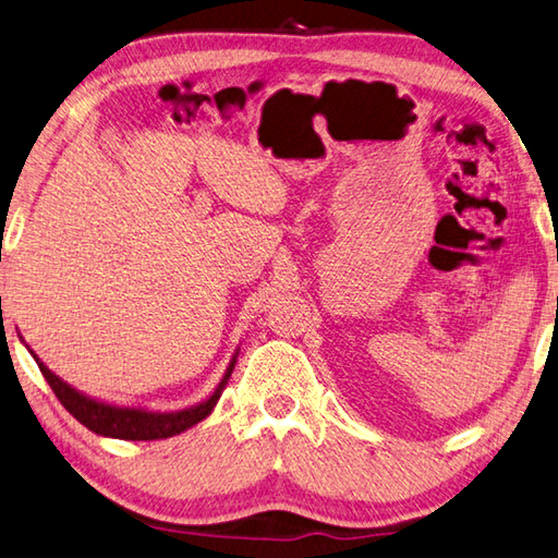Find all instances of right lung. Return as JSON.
<instances>
[{"instance_id":"right-lung-1","label":"right lung","mask_w":558,"mask_h":558,"mask_svg":"<svg viewBox=\"0 0 558 558\" xmlns=\"http://www.w3.org/2000/svg\"><path fill=\"white\" fill-rule=\"evenodd\" d=\"M33 360H36L43 377L54 391V397L60 399V403L68 409L72 416L80 421L86 428L94 430L96 435H104V438H118V440H163V438H173L183 430L193 428L195 423H201L213 413V409L220 401L222 391L227 387L229 377H232V369L236 365V355L239 348L234 351L232 360L225 369V377L220 379V385L215 387V391L201 403H195L191 409H181V411H147L140 407H116V403H106L98 401L94 397H86L84 391L74 389L68 381L60 379L58 375L48 369L40 363V357L31 351Z\"/></svg>"}]
</instances>
